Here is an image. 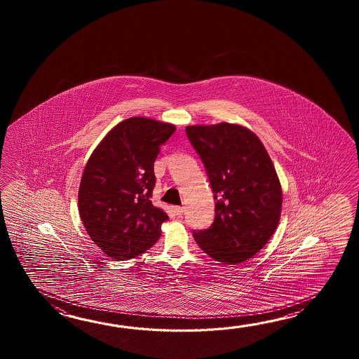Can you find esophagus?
Returning a JSON list of instances; mask_svg holds the SVG:
<instances>
[{
  "mask_svg": "<svg viewBox=\"0 0 359 359\" xmlns=\"http://www.w3.org/2000/svg\"><path fill=\"white\" fill-rule=\"evenodd\" d=\"M173 212H175L176 215L180 217V215H182V214L184 213V208H183V206H175V208H173Z\"/></svg>",
  "mask_w": 359,
  "mask_h": 359,
  "instance_id": "34e87169",
  "label": "esophagus"
}]
</instances>
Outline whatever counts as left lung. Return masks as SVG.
I'll return each mask as SVG.
<instances>
[{
    "label": "left lung",
    "mask_w": 359,
    "mask_h": 359,
    "mask_svg": "<svg viewBox=\"0 0 359 359\" xmlns=\"http://www.w3.org/2000/svg\"><path fill=\"white\" fill-rule=\"evenodd\" d=\"M187 137L205 165L215 200L213 224L194 231L210 258L224 264L250 259L275 233L283 190L258 136L238 124L187 126Z\"/></svg>",
    "instance_id": "8db88e82"
}]
</instances>
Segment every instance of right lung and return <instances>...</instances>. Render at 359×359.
Masks as SVG:
<instances>
[{
  "instance_id": "add662e5",
  "label": "right lung",
  "mask_w": 359,
  "mask_h": 359,
  "mask_svg": "<svg viewBox=\"0 0 359 359\" xmlns=\"http://www.w3.org/2000/svg\"><path fill=\"white\" fill-rule=\"evenodd\" d=\"M176 130L169 123L133 116L116 124L84 167L78 209L92 241L114 259L145 252L168 215L153 205L154 161Z\"/></svg>"
}]
</instances>
